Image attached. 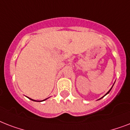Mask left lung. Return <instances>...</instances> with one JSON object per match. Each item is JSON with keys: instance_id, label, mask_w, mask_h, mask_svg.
I'll return each mask as SVG.
<instances>
[{"instance_id": "obj_1", "label": "left lung", "mask_w": 130, "mask_h": 130, "mask_svg": "<svg viewBox=\"0 0 130 130\" xmlns=\"http://www.w3.org/2000/svg\"><path fill=\"white\" fill-rule=\"evenodd\" d=\"M111 89H110V90H109V92H107V94H108V93H109V92H110V91H111ZM106 94H105V95H106Z\"/></svg>"}]
</instances>
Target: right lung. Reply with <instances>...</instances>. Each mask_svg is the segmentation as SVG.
<instances>
[{"mask_svg":"<svg viewBox=\"0 0 130 130\" xmlns=\"http://www.w3.org/2000/svg\"><path fill=\"white\" fill-rule=\"evenodd\" d=\"M31 101H34V100H33V99H31ZM45 100H46V99H45ZM45 100H43V101H45Z\"/></svg>","mask_w":130,"mask_h":130,"instance_id":"add662e5","label":"right lung"}]
</instances>
